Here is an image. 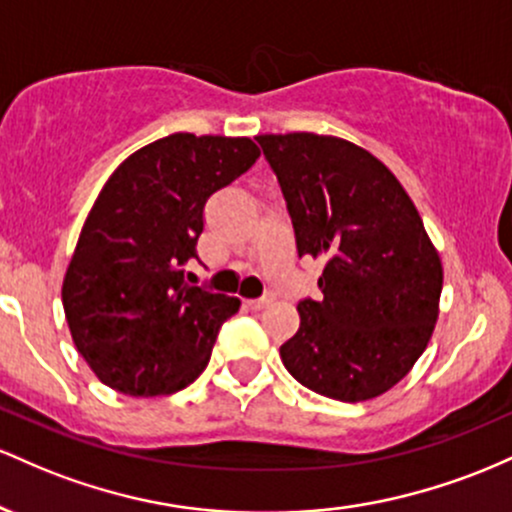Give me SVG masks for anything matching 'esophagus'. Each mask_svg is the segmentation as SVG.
<instances>
[{
    "label": "esophagus",
    "mask_w": 512,
    "mask_h": 512,
    "mask_svg": "<svg viewBox=\"0 0 512 512\" xmlns=\"http://www.w3.org/2000/svg\"><path fill=\"white\" fill-rule=\"evenodd\" d=\"M271 302H273V295H263V297H258V300H246V307L256 309L258 312V309H266Z\"/></svg>",
    "instance_id": "1"
}]
</instances>
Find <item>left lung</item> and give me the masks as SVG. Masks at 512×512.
I'll return each instance as SVG.
<instances>
[{"label":"left lung","mask_w":512,"mask_h":512,"mask_svg":"<svg viewBox=\"0 0 512 512\" xmlns=\"http://www.w3.org/2000/svg\"><path fill=\"white\" fill-rule=\"evenodd\" d=\"M295 229L297 254L326 261L319 300L280 358L307 389L375 399L404 380L438 319L442 266L401 183L363 147L314 132L258 135Z\"/></svg>","instance_id":"left-lung-1"}]
</instances>
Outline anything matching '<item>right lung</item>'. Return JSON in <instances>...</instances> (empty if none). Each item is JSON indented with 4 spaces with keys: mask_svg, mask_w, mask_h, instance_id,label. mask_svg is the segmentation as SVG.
<instances>
[{
    "mask_svg": "<svg viewBox=\"0 0 512 512\" xmlns=\"http://www.w3.org/2000/svg\"><path fill=\"white\" fill-rule=\"evenodd\" d=\"M249 137L174 132L137 149L101 188L62 283L74 346L130 396L198 380L237 297L191 285L205 203L258 159Z\"/></svg>",
    "mask_w": 512,
    "mask_h": 512,
    "instance_id": "1",
    "label": "right lung"
}]
</instances>
